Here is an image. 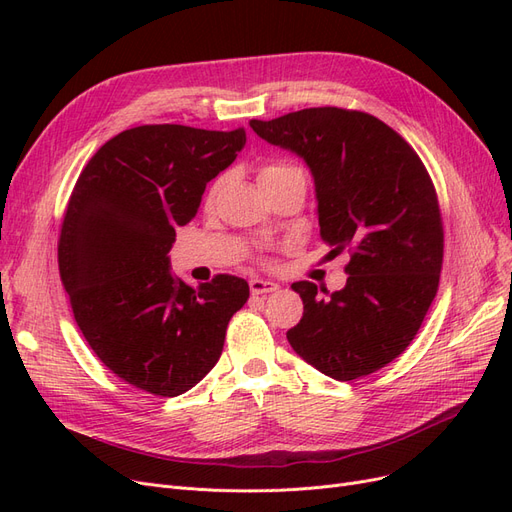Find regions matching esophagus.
Returning a JSON list of instances; mask_svg holds the SVG:
<instances>
[{
    "mask_svg": "<svg viewBox=\"0 0 512 512\" xmlns=\"http://www.w3.org/2000/svg\"><path fill=\"white\" fill-rule=\"evenodd\" d=\"M249 287H251V293H253V295L274 293V291H278V289H280V285L272 283V280H263V278H253L251 283H249Z\"/></svg>",
    "mask_w": 512,
    "mask_h": 512,
    "instance_id": "obj_1",
    "label": "esophagus"
}]
</instances>
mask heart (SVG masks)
I'll return each mask as SVG.
<instances>
[{
  "label": "heart",
  "mask_w": 512,
  "mask_h": 512,
  "mask_svg": "<svg viewBox=\"0 0 512 512\" xmlns=\"http://www.w3.org/2000/svg\"><path fill=\"white\" fill-rule=\"evenodd\" d=\"M291 170H295V168L289 166V163H266V166L259 170V183H261V180L278 176V174H285V172H291Z\"/></svg>",
  "instance_id": "b5f03b06"
}]
</instances>
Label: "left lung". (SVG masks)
I'll use <instances>...</instances> for the list:
<instances>
[{
	"label": "left lung",
	"mask_w": 512,
	"mask_h": 512,
	"mask_svg": "<svg viewBox=\"0 0 512 512\" xmlns=\"http://www.w3.org/2000/svg\"><path fill=\"white\" fill-rule=\"evenodd\" d=\"M268 144L298 155L315 180L321 238L351 255L340 291L298 280L304 317L287 340L336 381L387 366L417 336L442 268V221L419 155L372 114L306 108L249 121Z\"/></svg>",
	"instance_id": "left-lung-1"
}]
</instances>
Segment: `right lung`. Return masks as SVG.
Segmentation results:
<instances>
[{"instance_id": "right-lung-1", "label": "right lung", "mask_w": 512, "mask_h": 512, "mask_svg": "<svg viewBox=\"0 0 512 512\" xmlns=\"http://www.w3.org/2000/svg\"><path fill=\"white\" fill-rule=\"evenodd\" d=\"M246 144L244 127L142 125L121 131L80 172L59 238V272L95 355L125 383L176 398L217 364L244 278L189 287L170 272L176 227Z\"/></svg>"}]
</instances>
